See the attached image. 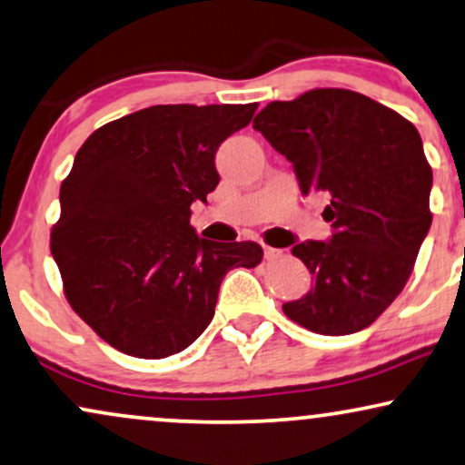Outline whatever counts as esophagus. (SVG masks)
Masks as SVG:
<instances>
[{
  "label": "esophagus",
  "mask_w": 465,
  "mask_h": 465,
  "mask_svg": "<svg viewBox=\"0 0 465 465\" xmlns=\"http://www.w3.org/2000/svg\"><path fill=\"white\" fill-rule=\"evenodd\" d=\"M263 257H266L268 262H274L279 260V257H283V251L274 249V246H263Z\"/></svg>",
  "instance_id": "obj_1"
}]
</instances>
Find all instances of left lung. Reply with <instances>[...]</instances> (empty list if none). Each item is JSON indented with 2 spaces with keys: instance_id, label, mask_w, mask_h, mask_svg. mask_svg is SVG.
Masks as SVG:
<instances>
[{
  "instance_id": "1",
  "label": "left lung",
  "mask_w": 465,
  "mask_h": 465,
  "mask_svg": "<svg viewBox=\"0 0 465 465\" xmlns=\"http://www.w3.org/2000/svg\"><path fill=\"white\" fill-rule=\"evenodd\" d=\"M252 128L293 164L302 195H331L324 219L332 236L292 249L315 285L285 302V315L317 334L362 331L401 293L431 227L433 173L419 131L397 111L337 87L270 103Z\"/></svg>"
}]
</instances>
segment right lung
Returning <instances> with one entry per match:
<instances>
[{"label": "right lung", "mask_w": 465, "mask_h": 465, "mask_svg": "<svg viewBox=\"0 0 465 465\" xmlns=\"http://www.w3.org/2000/svg\"><path fill=\"white\" fill-rule=\"evenodd\" d=\"M255 109L156 104L76 152L51 252L70 307L111 348L137 358L186 350L213 322L229 270L262 262L257 242H214L191 227V203L221 180L216 150Z\"/></svg>", "instance_id": "add662e5"}]
</instances>
